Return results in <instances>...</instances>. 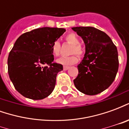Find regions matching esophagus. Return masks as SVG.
I'll return each instance as SVG.
<instances>
[{"mask_svg":"<svg viewBox=\"0 0 129 129\" xmlns=\"http://www.w3.org/2000/svg\"><path fill=\"white\" fill-rule=\"evenodd\" d=\"M63 70H67L70 68V67H69V66H63Z\"/></svg>","mask_w":129,"mask_h":129,"instance_id":"1","label":"esophagus"}]
</instances>
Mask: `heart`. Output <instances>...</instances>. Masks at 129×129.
I'll list each match as a JSON object with an SVG mask.
<instances>
[{
  "instance_id": "obj_1",
  "label": "heart",
  "mask_w": 129,
  "mask_h": 129,
  "mask_svg": "<svg viewBox=\"0 0 129 129\" xmlns=\"http://www.w3.org/2000/svg\"><path fill=\"white\" fill-rule=\"evenodd\" d=\"M66 41L73 45L71 50H70V53L73 54L72 55L69 56H63L57 59V63L63 66H71L76 63L78 61V55L82 56L84 54V52L83 48L79 45L80 41L78 37L76 36L75 34L73 33L68 34L65 38ZM52 52L54 56H59L61 53V43L59 41H55L52 45ZM77 53V55L76 54Z\"/></svg>"
}]
</instances>
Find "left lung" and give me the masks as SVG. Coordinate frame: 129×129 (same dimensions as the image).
<instances>
[{"label": "left lung", "mask_w": 129, "mask_h": 129, "mask_svg": "<svg viewBox=\"0 0 129 129\" xmlns=\"http://www.w3.org/2000/svg\"><path fill=\"white\" fill-rule=\"evenodd\" d=\"M86 45L84 59L78 65L79 74L74 79L77 89L86 95H95L110 86L119 67L115 45L105 32L92 27L72 28Z\"/></svg>", "instance_id": "1"}]
</instances>
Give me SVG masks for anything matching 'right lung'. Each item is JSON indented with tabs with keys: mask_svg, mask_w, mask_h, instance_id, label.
<instances>
[{
	"mask_svg": "<svg viewBox=\"0 0 129 129\" xmlns=\"http://www.w3.org/2000/svg\"><path fill=\"white\" fill-rule=\"evenodd\" d=\"M63 28L41 27L24 33L16 41L7 59L8 74L19 93L31 100L50 95L63 66L54 63L52 45Z\"/></svg>",
	"mask_w": 129,
	"mask_h": 129,
	"instance_id": "right-lung-1",
	"label": "right lung"
}]
</instances>
